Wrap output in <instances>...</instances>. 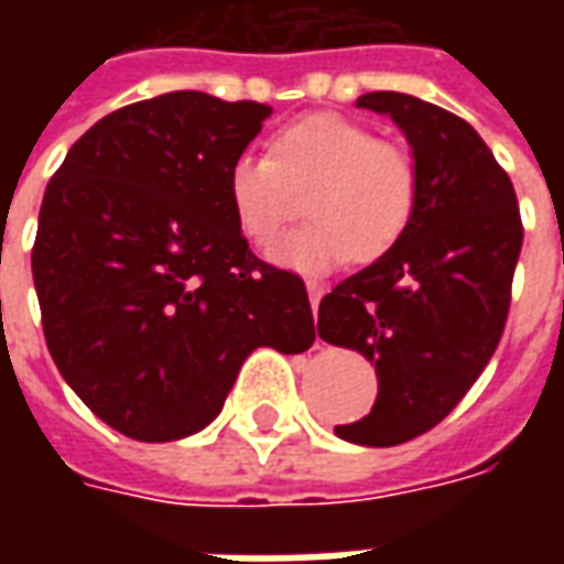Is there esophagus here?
Segmentation results:
<instances>
[{
  "label": "esophagus",
  "mask_w": 564,
  "mask_h": 564,
  "mask_svg": "<svg viewBox=\"0 0 564 564\" xmlns=\"http://www.w3.org/2000/svg\"><path fill=\"white\" fill-rule=\"evenodd\" d=\"M307 295H311V311L317 314L319 299H323V286H319V283H307Z\"/></svg>",
  "instance_id": "1"
}]
</instances>
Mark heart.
<instances>
[{"label":"heart","instance_id":"b5f03b06","mask_svg":"<svg viewBox=\"0 0 564 564\" xmlns=\"http://www.w3.org/2000/svg\"><path fill=\"white\" fill-rule=\"evenodd\" d=\"M226 193L238 229L259 250L281 238L307 198L311 223L286 235L271 257L302 274H326L350 257H387L414 220L420 181L414 160L375 129L314 115L278 129L269 156H238Z\"/></svg>","mask_w":564,"mask_h":564}]
</instances>
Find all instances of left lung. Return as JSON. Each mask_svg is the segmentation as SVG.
I'll return each instance as SVG.
<instances>
[{
  "mask_svg": "<svg viewBox=\"0 0 564 564\" xmlns=\"http://www.w3.org/2000/svg\"><path fill=\"white\" fill-rule=\"evenodd\" d=\"M356 105L402 129L420 196L402 241L323 295L319 338L378 371L371 414L335 435L395 447L441 423L496 354L522 223L508 172L462 117L390 90Z\"/></svg>",
  "mask_w": 564,
  "mask_h": 564,
  "instance_id": "8db88e82",
  "label": "left lung"
}]
</instances>
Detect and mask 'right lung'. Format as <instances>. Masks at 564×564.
<instances>
[{"instance_id": "add662e5", "label": "right lung", "mask_w": 564, "mask_h": 564, "mask_svg": "<svg viewBox=\"0 0 564 564\" xmlns=\"http://www.w3.org/2000/svg\"><path fill=\"white\" fill-rule=\"evenodd\" d=\"M269 115L196 90L127 105L44 189L32 247L44 341L120 435H196L257 347L305 354L317 338L305 281L253 257L229 208V165Z\"/></svg>"}]
</instances>
